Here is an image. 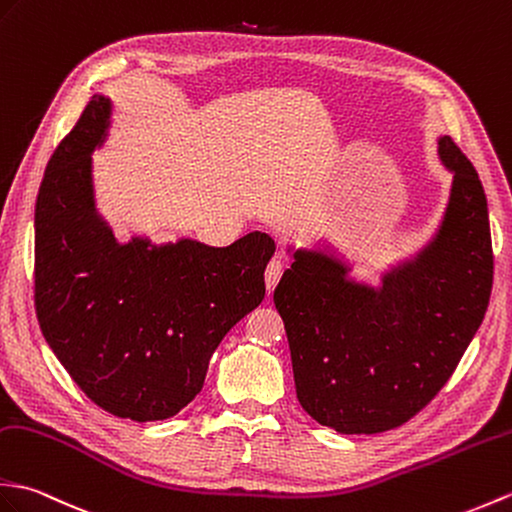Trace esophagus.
<instances>
[{"label":"esophagus","mask_w":512,"mask_h":512,"mask_svg":"<svg viewBox=\"0 0 512 512\" xmlns=\"http://www.w3.org/2000/svg\"><path fill=\"white\" fill-rule=\"evenodd\" d=\"M281 272H283L281 261L279 259H272L270 264H268V268H266V290H268V294L275 292L277 283L281 279Z\"/></svg>","instance_id":"obj_1"}]
</instances>
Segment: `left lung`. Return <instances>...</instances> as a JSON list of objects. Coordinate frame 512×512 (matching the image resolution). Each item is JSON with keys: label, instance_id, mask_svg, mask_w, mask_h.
I'll return each instance as SVG.
<instances>
[{"label": "left lung", "instance_id": "8db88e82", "mask_svg": "<svg viewBox=\"0 0 512 512\" xmlns=\"http://www.w3.org/2000/svg\"><path fill=\"white\" fill-rule=\"evenodd\" d=\"M436 152L451 174L434 233L417 251L355 277L323 240L285 246L292 266L275 290L303 410L340 434H379L434 399L489 305L493 251L478 172L447 135Z\"/></svg>", "mask_w": 512, "mask_h": 512}]
</instances>
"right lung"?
<instances>
[{
	"label": "right lung",
	"instance_id": "right-lung-1",
	"mask_svg": "<svg viewBox=\"0 0 512 512\" xmlns=\"http://www.w3.org/2000/svg\"><path fill=\"white\" fill-rule=\"evenodd\" d=\"M95 93L45 168L34 209V303L43 336L82 392L130 421L181 412L229 329L264 301L275 240H117L95 200L93 152L113 124Z\"/></svg>",
	"mask_w": 512,
	"mask_h": 512
}]
</instances>
